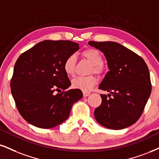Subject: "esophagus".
I'll use <instances>...</instances> for the list:
<instances>
[{"label": "esophagus", "instance_id": "obj_1", "mask_svg": "<svg viewBox=\"0 0 159 159\" xmlns=\"http://www.w3.org/2000/svg\"><path fill=\"white\" fill-rule=\"evenodd\" d=\"M90 92H89V91H83V96L85 97H88V96H89L90 95Z\"/></svg>", "mask_w": 159, "mask_h": 159}]
</instances>
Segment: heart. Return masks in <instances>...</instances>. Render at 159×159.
<instances>
[{
    "instance_id": "1",
    "label": "heart",
    "mask_w": 159,
    "mask_h": 159,
    "mask_svg": "<svg viewBox=\"0 0 159 159\" xmlns=\"http://www.w3.org/2000/svg\"><path fill=\"white\" fill-rule=\"evenodd\" d=\"M82 55L89 62L92 64L91 72L99 74H103L105 71V66L103 65V57L100 52L95 48H89L84 50ZM76 57L74 55L68 56L63 63V70L68 76H73L75 69ZM97 83V80L94 76H77L71 82L74 89L81 90L83 91H89Z\"/></svg>"
}]
</instances>
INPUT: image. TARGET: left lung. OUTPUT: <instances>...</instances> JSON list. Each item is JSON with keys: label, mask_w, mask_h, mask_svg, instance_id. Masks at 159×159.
<instances>
[{"label": "left lung", "mask_w": 159, "mask_h": 159, "mask_svg": "<svg viewBox=\"0 0 159 159\" xmlns=\"http://www.w3.org/2000/svg\"><path fill=\"white\" fill-rule=\"evenodd\" d=\"M89 44L104 53L110 70L99 87L109 92V98L101 94V105L94 111L96 120L112 130L134 125L142 116L151 93L146 62L118 43L89 41Z\"/></svg>", "instance_id": "1"}]
</instances>
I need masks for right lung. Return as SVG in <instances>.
I'll return each instance as SVG.
<instances>
[{
    "label": "right lung",
    "mask_w": 159,
    "mask_h": 159,
    "mask_svg": "<svg viewBox=\"0 0 159 159\" xmlns=\"http://www.w3.org/2000/svg\"><path fill=\"white\" fill-rule=\"evenodd\" d=\"M79 48L70 40H44L20 55L10 86L17 108L25 121L48 129L68 119L72 105L83 94L81 90H67L70 82L63 63Z\"/></svg>",
    "instance_id": "1"
}]
</instances>
